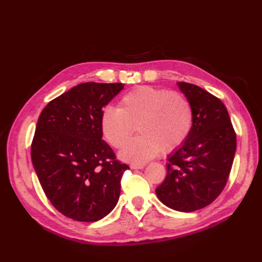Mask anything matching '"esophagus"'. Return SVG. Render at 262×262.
<instances>
[{"mask_svg":"<svg viewBox=\"0 0 262 262\" xmlns=\"http://www.w3.org/2000/svg\"><path fill=\"white\" fill-rule=\"evenodd\" d=\"M144 166H145V164H144V163H132L130 164V169H134V170H136V169H143Z\"/></svg>","mask_w":262,"mask_h":262,"instance_id":"obj_1","label":"esophagus"}]
</instances>
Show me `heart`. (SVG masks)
<instances>
[{
  "mask_svg": "<svg viewBox=\"0 0 262 262\" xmlns=\"http://www.w3.org/2000/svg\"><path fill=\"white\" fill-rule=\"evenodd\" d=\"M193 113L181 93L164 89L140 86L121 98L119 108L107 107L100 116L102 135L110 145L120 148L129 140L138 124L142 134L121 149L119 158L132 163H144L162 151L181 146L190 134Z\"/></svg>",
  "mask_w": 262,
  "mask_h": 262,
  "instance_id": "1",
  "label": "heart"
}]
</instances>
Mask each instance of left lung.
Masks as SVG:
<instances>
[{
  "instance_id": "8db88e82",
  "label": "left lung",
  "mask_w": 262,
  "mask_h": 262,
  "mask_svg": "<svg viewBox=\"0 0 262 262\" xmlns=\"http://www.w3.org/2000/svg\"><path fill=\"white\" fill-rule=\"evenodd\" d=\"M177 85L191 104L192 128L185 143L168 155L166 177L155 192L169 208L190 213L213 203L224 189L236 135L219 98L190 83Z\"/></svg>"
}]
</instances>
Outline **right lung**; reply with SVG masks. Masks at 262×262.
Listing matches in <instances>:
<instances>
[{
	"label": "right lung",
	"instance_id": "obj_1",
	"mask_svg": "<svg viewBox=\"0 0 262 262\" xmlns=\"http://www.w3.org/2000/svg\"><path fill=\"white\" fill-rule=\"evenodd\" d=\"M122 83L86 82L52 100L39 116L31 161L49 202L79 222H97L118 203L129 166L102 140L100 116Z\"/></svg>",
	"mask_w": 262,
	"mask_h": 262
}]
</instances>
